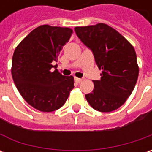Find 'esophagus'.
Instances as JSON below:
<instances>
[{"label":"esophagus","instance_id":"1","mask_svg":"<svg viewBox=\"0 0 152 152\" xmlns=\"http://www.w3.org/2000/svg\"><path fill=\"white\" fill-rule=\"evenodd\" d=\"M74 80H75V82H76V83L79 84V83H81V82H82V80H83V79H79V78H74Z\"/></svg>","mask_w":152,"mask_h":152}]
</instances>
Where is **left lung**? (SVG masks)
<instances>
[{"mask_svg":"<svg viewBox=\"0 0 152 152\" xmlns=\"http://www.w3.org/2000/svg\"><path fill=\"white\" fill-rule=\"evenodd\" d=\"M75 32L93 51L102 70L101 79L93 80L94 90L85 95L95 110L109 113L119 108L131 95L139 75L136 53L121 34L106 23L76 27Z\"/></svg>","mask_w":152,"mask_h":152,"instance_id":"left-lung-1","label":"left lung"}]
</instances>
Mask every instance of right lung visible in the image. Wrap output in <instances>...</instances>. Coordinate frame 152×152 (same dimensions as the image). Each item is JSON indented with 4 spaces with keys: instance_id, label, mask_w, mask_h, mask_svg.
<instances>
[{
    "instance_id": "add662e5",
    "label": "right lung",
    "mask_w": 152,
    "mask_h": 152,
    "mask_svg": "<svg viewBox=\"0 0 152 152\" xmlns=\"http://www.w3.org/2000/svg\"><path fill=\"white\" fill-rule=\"evenodd\" d=\"M73 34L70 28L40 25L15 49L12 76L18 91L31 107L50 113L61 107L74 87L73 76L52 71L63 46Z\"/></svg>"
}]
</instances>
